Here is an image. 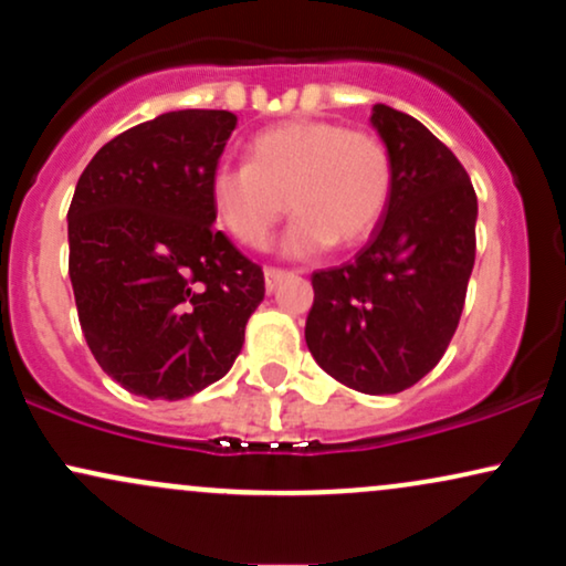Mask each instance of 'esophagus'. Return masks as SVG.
Masks as SVG:
<instances>
[{"instance_id":"esophagus-1","label":"esophagus","mask_w":566,"mask_h":566,"mask_svg":"<svg viewBox=\"0 0 566 566\" xmlns=\"http://www.w3.org/2000/svg\"><path fill=\"white\" fill-rule=\"evenodd\" d=\"M287 276H290L287 271H282V269H265V290L274 292Z\"/></svg>"}]
</instances>
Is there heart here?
<instances>
[{"instance_id":"obj_1","label":"heart","mask_w":566,"mask_h":566,"mask_svg":"<svg viewBox=\"0 0 566 566\" xmlns=\"http://www.w3.org/2000/svg\"><path fill=\"white\" fill-rule=\"evenodd\" d=\"M391 186V157L373 133L295 119L258 133L247 165H218L207 191L218 223L250 250L271 242L287 196L295 218L282 252L311 258L335 242H365L386 216Z\"/></svg>"}]
</instances>
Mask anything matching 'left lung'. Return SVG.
<instances>
[{"instance_id":"8db88e82","label":"left lung","mask_w":566,"mask_h":566,"mask_svg":"<svg viewBox=\"0 0 566 566\" xmlns=\"http://www.w3.org/2000/svg\"><path fill=\"white\" fill-rule=\"evenodd\" d=\"M394 167L391 199L354 261L316 271L305 343L361 394H399L450 346L476 258V193L458 157L415 116L375 103Z\"/></svg>"}]
</instances>
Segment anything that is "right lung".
Wrapping results in <instances>:
<instances>
[{"label":"right lung","mask_w":566,"mask_h":566,"mask_svg":"<svg viewBox=\"0 0 566 566\" xmlns=\"http://www.w3.org/2000/svg\"><path fill=\"white\" fill-rule=\"evenodd\" d=\"M231 112L184 108L129 127L84 167L69 207V276L108 378L186 399L229 373L265 295L261 265L212 229L210 175Z\"/></svg>","instance_id":"add662e5"}]
</instances>
